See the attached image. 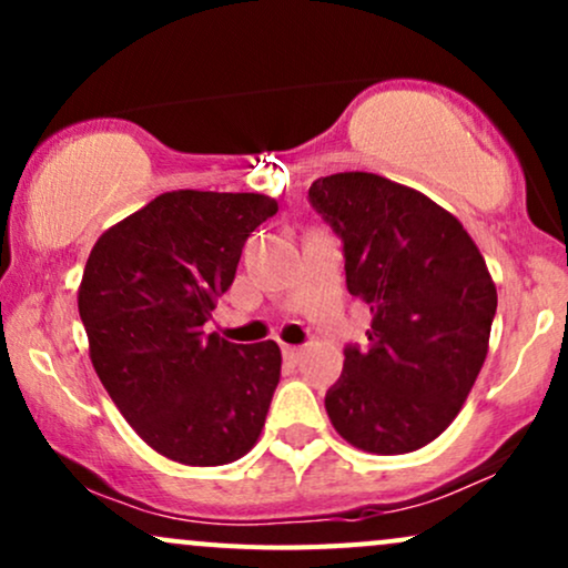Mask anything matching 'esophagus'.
I'll return each mask as SVG.
<instances>
[{
	"label": "esophagus",
	"mask_w": 568,
	"mask_h": 568,
	"mask_svg": "<svg viewBox=\"0 0 568 568\" xmlns=\"http://www.w3.org/2000/svg\"><path fill=\"white\" fill-rule=\"evenodd\" d=\"M283 355H285V357H288V361H293V363H296V361H298V357H302V355H304V347H293V344H283Z\"/></svg>",
	"instance_id": "obj_1"
}]
</instances>
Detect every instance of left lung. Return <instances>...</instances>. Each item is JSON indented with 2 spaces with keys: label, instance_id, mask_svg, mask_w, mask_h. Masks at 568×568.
I'll return each instance as SVG.
<instances>
[{
  "label": "left lung",
  "instance_id": "8db88e82",
  "mask_svg": "<svg viewBox=\"0 0 568 568\" xmlns=\"http://www.w3.org/2000/svg\"><path fill=\"white\" fill-rule=\"evenodd\" d=\"M310 202L344 243L347 291L368 304V347L349 344L325 393L331 425L368 454H408L459 414L488 352L497 285L465 226L376 173H334Z\"/></svg>",
  "mask_w": 568,
  "mask_h": 568
}]
</instances>
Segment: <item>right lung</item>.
I'll list each match as a JSON object with an SVG mask.
<instances>
[{
  "mask_svg": "<svg viewBox=\"0 0 568 568\" xmlns=\"http://www.w3.org/2000/svg\"><path fill=\"white\" fill-rule=\"evenodd\" d=\"M275 213L253 192H165L103 232L84 264L77 302L98 379L128 425L181 465H230L262 435L280 347L232 344L205 323L245 240Z\"/></svg>",
  "mask_w": 568,
  "mask_h": 568,
  "instance_id": "add662e5",
  "label": "right lung"
}]
</instances>
